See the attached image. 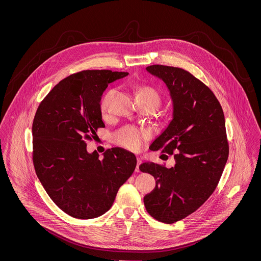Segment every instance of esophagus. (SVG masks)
Wrapping results in <instances>:
<instances>
[{
  "label": "esophagus",
  "instance_id": "obj_1",
  "mask_svg": "<svg viewBox=\"0 0 261 261\" xmlns=\"http://www.w3.org/2000/svg\"><path fill=\"white\" fill-rule=\"evenodd\" d=\"M142 164V159L137 158L136 172H140V165Z\"/></svg>",
  "mask_w": 261,
  "mask_h": 261
}]
</instances>
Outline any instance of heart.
Here are the masks:
<instances>
[{
	"label": "heart",
	"instance_id": "heart-1",
	"mask_svg": "<svg viewBox=\"0 0 261 261\" xmlns=\"http://www.w3.org/2000/svg\"><path fill=\"white\" fill-rule=\"evenodd\" d=\"M113 93L114 89L109 90L100 99L99 110L102 114L108 113L110 99ZM136 98L137 100H147L153 102L154 105H156L158 108L162 101V96L160 92L151 86H139L137 88ZM149 136L150 134L148 130L128 125L115 132V134L113 135V140L115 144L124 147L126 149L139 150L143 147Z\"/></svg>",
	"mask_w": 261,
	"mask_h": 261
}]
</instances>
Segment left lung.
<instances>
[{
    "label": "left lung",
    "instance_id": "1",
    "mask_svg": "<svg viewBox=\"0 0 261 261\" xmlns=\"http://www.w3.org/2000/svg\"><path fill=\"white\" fill-rule=\"evenodd\" d=\"M146 69L166 84L173 101V119L149 149L174 154L175 165H140L155 179L144 203L154 219L171 224L197 211L218 185L229 155L225 118L211 89L189 71L162 64Z\"/></svg>",
    "mask_w": 261,
    "mask_h": 261
}]
</instances>
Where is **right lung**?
<instances>
[{"label": "right lung", "mask_w": 261, "mask_h": 261, "mask_svg": "<svg viewBox=\"0 0 261 261\" xmlns=\"http://www.w3.org/2000/svg\"><path fill=\"white\" fill-rule=\"evenodd\" d=\"M128 72L83 70L50 90L32 124L33 164L51 200L66 214L92 219L112 207L118 189L136 168L134 153L107 149L99 160L86 141L103 128L99 101L108 85Z\"/></svg>", "instance_id": "1"}]
</instances>
